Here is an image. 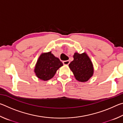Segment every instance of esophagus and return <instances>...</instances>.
Instances as JSON below:
<instances>
[{"mask_svg":"<svg viewBox=\"0 0 123 123\" xmlns=\"http://www.w3.org/2000/svg\"><path fill=\"white\" fill-rule=\"evenodd\" d=\"M70 61L69 60H67V61H63V63L64 65H68L69 64Z\"/></svg>","mask_w":123,"mask_h":123,"instance_id":"1","label":"esophagus"}]
</instances>
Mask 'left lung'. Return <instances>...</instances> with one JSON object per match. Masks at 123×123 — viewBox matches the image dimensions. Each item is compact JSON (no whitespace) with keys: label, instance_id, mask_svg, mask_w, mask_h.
Instances as JSON below:
<instances>
[{"label":"left lung","instance_id":"8db88e82","mask_svg":"<svg viewBox=\"0 0 123 123\" xmlns=\"http://www.w3.org/2000/svg\"><path fill=\"white\" fill-rule=\"evenodd\" d=\"M74 60L69 64V67L75 78L80 82H86L93 75L94 68L92 62L86 53L79 54L75 52Z\"/></svg>","mask_w":123,"mask_h":123}]
</instances>
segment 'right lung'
<instances>
[{"label":"right lung","mask_w":123,"mask_h":123,"mask_svg":"<svg viewBox=\"0 0 123 123\" xmlns=\"http://www.w3.org/2000/svg\"><path fill=\"white\" fill-rule=\"evenodd\" d=\"M62 66V62L59 58L55 57L51 51L43 53L37 60L34 72L39 79L47 81L53 78L57 70Z\"/></svg>","instance_id":"1"}]
</instances>
